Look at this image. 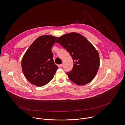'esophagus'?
<instances>
[{
  "label": "esophagus",
  "instance_id": "34e87169",
  "mask_svg": "<svg viewBox=\"0 0 125 125\" xmlns=\"http://www.w3.org/2000/svg\"><path fill=\"white\" fill-rule=\"evenodd\" d=\"M63 64H61L59 65V67H60V68H62V67H63Z\"/></svg>",
  "mask_w": 125,
  "mask_h": 125
}]
</instances>
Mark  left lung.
I'll list each match as a JSON object with an SVG mask.
<instances>
[{"instance_id":"left-lung-1","label":"left lung","mask_w":125,"mask_h":125,"mask_svg":"<svg viewBox=\"0 0 125 125\" xmlns=\"http://www.w3.org/2000/svg\"><path fill=\"white\" fill-rule=\"evenodd\" d=\"M58 42L72 56L74 66L67 74L75 83L83 85L91 82L99 69V53L94 46L82 34L77 32L67 33L59 37Z\"/></svg>"}]
</instances>
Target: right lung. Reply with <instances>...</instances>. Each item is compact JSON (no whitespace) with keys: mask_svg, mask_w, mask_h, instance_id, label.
I'll list each match as a JSON object with an SVG mask.
<instances>
[{"mask_svg":"<svg viewBox=\"0 0 125 125\" xmlns=\"http://www.w3.org/2000/svg\"><path fill=\"white\" fill-rule=\"evenodd\" d=\"M57 37L51 35L39 37L30 45L22 60L23 73L33 85L42 86L54 77L58 66L51 51Z\"/></svg>","mask_w":125,"mask_h":125,"instance_id":"obj_1","label":"right lung"}]
</instances>
